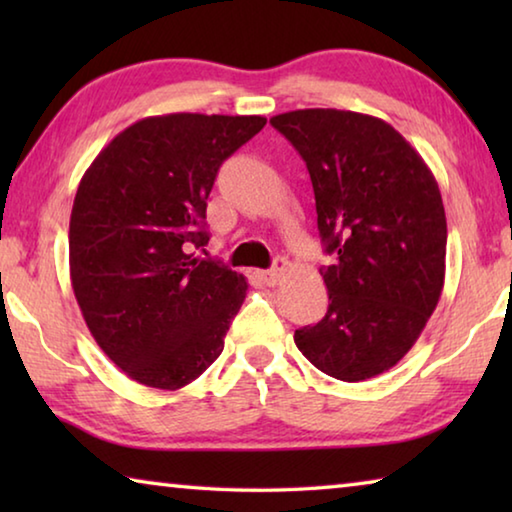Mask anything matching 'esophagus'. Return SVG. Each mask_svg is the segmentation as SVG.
<instances>
[{"label":"esophagus","mask_w":512,"mask_h":512,"mask_svg":"<svg viewBox=\"0 0 512 512\" xmlns=\"http://www.w3.org/2000/svg\"><path fill=\"white\" fill-rule=\"evenodd\" d=\"M287 271H289V262H287V259L277 257L271 271H262V273H259V277H262V280L268 284V287H275V284L282 282V277L287 275Z\"/></svg>","instance_id":"1"}]
</instances>
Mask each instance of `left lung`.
I'll use <instances>...</instances> for the list:
<instances>
[{
    "label": "left lung",
    "instance_id": "1",
    "mask_svg": "<svg viewBox=\"0 0 512 512\" xmlns=\"http://www.w3.org/2000/svg\"><path fill=\"white\" fill-rule=\"evenodd\" d=\"M305 160L316 196L329 307L298 350L341 381L391 370L418 341L445 284L447 219L436 178L384 119L305 108L271 119Z\"/></svg>",
    "mask_w": 512,
    "mask_h": 512
}]
</instances>
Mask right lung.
Returning a JSON list of instances; mask_svg holds the SVG:
<instances>
[{
  "mask_svg": "<svg viewBox=\"0 0 512 512\" xmlns=\"http://www.w3.org/2000/svg\"><path fill=\"white\" fill-rule=\"evenodd\" d=\"M264 126L259 115L146 117L83 173L69 219L72 289L94 341L137 384L178 391L223 352L248 282L196 250L210 241L216 171Z\"/></svg>",
  "mask_w": 512,
  "mask_h": 512,
  "instance_id": "obj_1",
  "label": "right lung"
}]
</instances>
